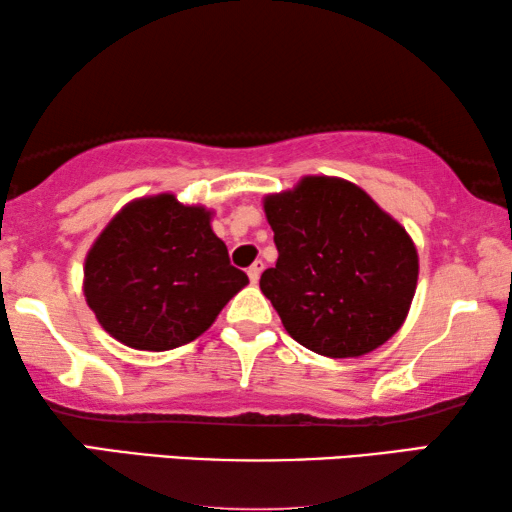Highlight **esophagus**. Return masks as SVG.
Instances as JSON below:
<instances>
[{
  "label": "esophagus",
  "instance_id": "esophagus-1",
  "mask_svg": "<svg viewBox=\"0 0 512 512\" xmlns=\"http://www.w3.org/2000/svg\"><path fill=\"white\" fill-rule=\"evenodd\" d=\"M262 269H264V262H262V259H257V262L248 269V278H250V282H253V285H257L259 275H262Z\"/></svg>",
  "mask_w": 512,
  "mask_h": 512
}]
</instances>
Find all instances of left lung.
<instances>
[{
    "label": "left lung",
    "mask_w": 512,
    "mask_h": 512,
    "mask_svg": "<svg viewBox=\"0 0 512 512\" xmlns=\"http://www.w3.org/2000/svg\"><path fill=\"white\" fill-rule=\"evenodd\" d=\"M278 262L259 280L282 326L326 358H360L403 326L419 257L405 227L339 177L264 198Z\"/></svg>",
    "instance_id": "1"
}]
</instances>
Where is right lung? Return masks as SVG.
Segmentation results:
<instances>
[{
    "label": "right lung",
    "instance_id": "1",
    "mask_svg": "<svg viewBox=\"0 0 512 512\" xmlns=\"http://www.w3.org/2000/svg\"><path fill=\"white\" fill-rule=\"evenodd\" d=\"M248 285L212 230V212L173 193L127 202L88 250L84 296L113 339L170 351L200 337Z\"/></svg>",
    "mask_w": 512,
    "mask_h": 512
}]
</instances>
